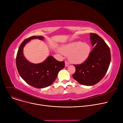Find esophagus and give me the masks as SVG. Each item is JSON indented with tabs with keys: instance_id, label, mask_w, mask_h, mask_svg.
Here are the masks:
<instances>
[{
	"instance_id": "1",
	"label": "esophagus",
	"mask_w": 123,
	"mask_h": 123,
	"mask_svg": "<svg viewBox=\"0 0 123 123\" xmlns=\"http://www.w3.org/2000/svg\"><path fill=\"white\" fill-rule=\"evenodd\" d=\"M65 63V67H67V66H68L69 65V63L68 62L66 61Z\"/></svg>"
}]
</instances>
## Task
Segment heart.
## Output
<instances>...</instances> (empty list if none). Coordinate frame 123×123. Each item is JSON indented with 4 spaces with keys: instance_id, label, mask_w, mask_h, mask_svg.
Wrapping results in <instances>:
<instances>
[{
    "instance_id": "heart-1",
    "label": "heart",
    "mask_w": 123,
    "mask_h": 123,
    "mask_svg": "<svg viewBox=\"0 0 123 123\" xmlns=\"http://www.w3.org/2000/svg\"><path fill=\"white\" fill-rule=\"evenodd\" d=\"M90 46L81 41L73 42L64 45L60 48L61 52L68 55V59L72 63L78 64L84 62L90 53Z\"/></svg>"
}]
</instances>
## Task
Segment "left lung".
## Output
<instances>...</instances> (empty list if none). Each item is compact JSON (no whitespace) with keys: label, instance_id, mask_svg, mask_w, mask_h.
<instances>
[{"label":"left lung","instance_id":"obj_1","mask_svg":"<svg viewBox=\"0 0 123 123\" xmlns=\"http://www.w3.org/2000/svg\"><path fill=\"white\" fill-rule=\"evenodd\" d=\"M93 50L86 60L79 65H74L76 71L73 78L80 84L92 86L98 83L107 73L111 62L110 50L98 35L90 33Z\"/></svg>","mask_w":123,"mask_h":123}]
</instances>
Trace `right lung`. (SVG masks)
<instances>
[{"label": "right lung", "instance_id": "add662e5", "mask_svg": "<svg viewBox=\"0 0 123 123\" xmlns=\"http://www.w3.org/2000/svg\"><path fill=\"white\" fill-rule=\"evenodd\" d=\"M44 38L43 36H33L25 39L19 47L16 58L19 74L29 85L36 88H44L51 85L56 79L59 72L65 67V62L58 61L52 56L38 64L31 63L26 59L23 53L26 44L32 39L43 40Z\"/></svg>", "mask_w": 123, "mask_h": 123}]
</instances>
